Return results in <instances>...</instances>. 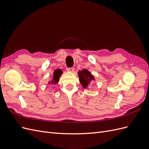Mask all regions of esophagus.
<instances>
[{
	"instance_id": "1",
	"label": "esophagus",
	"mask_w": 149,
	"mask_h": 149,
	"mask_svg": "<svg viewBox=\"0 0 149 149\" xmlns=\"http://www.w3.org/2000/svg\"><path fill=\"white\" fill-rule=\"evenodd\" d=\"M67 71L69 72H74V68H68Z\"/></svg>"
}]
</instances>
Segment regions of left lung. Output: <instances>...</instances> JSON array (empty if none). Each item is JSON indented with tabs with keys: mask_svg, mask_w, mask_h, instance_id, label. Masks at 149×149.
Listing matches in <instances>:
<instances>
[{
	"mask_svg": "<svg viewBox=\"0 0 149 149\" xmlns=\"http://www.w3.org/2000/svg\"><path fill=\"white\" fill-rule=\"evenodd\" d=\"M78 76L81 84L82 85L83 88H87L90 82L94 80V77L90 72L87 70H83L82 71H78Z\"/></svg>",
	"mask_w": 149,
	"mask_h": 149,
	"instance_id": "left-lung-1",
	"label": "left lung"
}]
</instances>
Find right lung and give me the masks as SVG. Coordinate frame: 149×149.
I'll use <instances>...</instances> for the list:
<instances>
[{"label": "right lung", "mask_w": 149, "mask_h": 149, "mask_svg": "<svg viewBox=\"0 0 149 149\" xmlns=\"http://www.w3.org/2000/svg\"><path fill=\"white\" fill-rule=\"evenodd\" d=\"M63 74V71H61V70L60 69H57L54 71V73H53V79L48 81V84H56L59 81V79L60 77L61 76V75Z\"/></svg>", "instance_id": "right-lung-1"}]
</instances>
